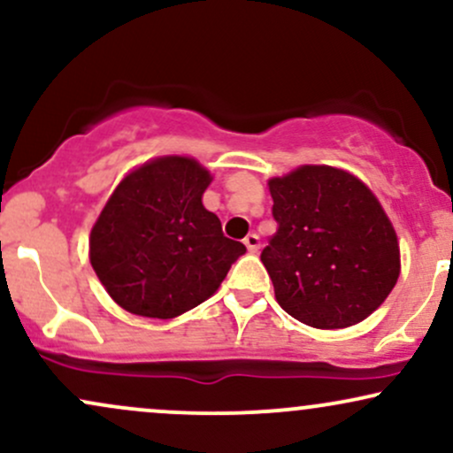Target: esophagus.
<instances>
[{"label":"esophagus","instance_id":"esophagus-1","mask_svg":"<svg viewBox=\"0 0 453 453\" xmlns=\"http://www.w3.org/2000/svg\"><path fill=\"white\" fill-rule=\"evenodd\" d=\"M244 247H247L249 253H257L259 251V236H257V234H249V236L244 238Z\"/></svg>","mask_w":453,"mask_h":453}]
</instances>
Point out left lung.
Instances as JSON below:
<instances>
[{
  "label": "left lung",
  "mask_w": 453,
  "mask_h": 453,
  "mask_svg": "<svg viewBox=\"0 0 453 453\" xmlns=\"http://www.w3.org/2000/svg\"><path fill=\"white\" fill-rule=\"evenodd\" d=\"M279 230L262 251L285 313L319 330L360 324L400 277L398 236L371 187L334 165L268 179Z\"/></svg>",
  "instance_id": "left-lung-1"
}]
</instances>
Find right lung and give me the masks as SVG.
<instances>
[{"label": "right lung", "mask_w": 453, "mask_h": 453, "mask_svg": "<svg viewBox=\"0 0 453 453\" xmlns=\"http://www.w3.org/2000/svg\"><path fill=\"white\" fill-rule=\"evenodd\" d=\"M212 174L189 155H161L123 176L89 234V262L127 313L173 319L209 300L247 249L202 204Z\"/></svg>", "instance_id": "obj_1"}]
</instances>
